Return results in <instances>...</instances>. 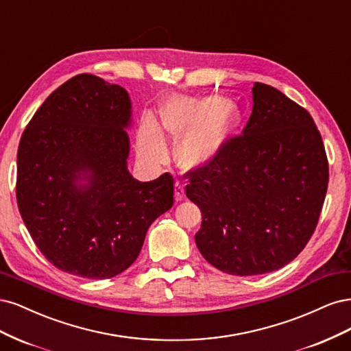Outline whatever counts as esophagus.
Here are the masks:
<instances>
[{
  "label": "esophagus",
  "instance_id": "1",
  "mask_svg": "<svg viewBox=\"0 0 351 351\" xmlns=\"http://www.w3.org/2000/svg\"><path fill=\"white\" fill-rule=\"evenodd\" d=\"M185 198V186L182 182L175 184V201H182Z\"/></svg>",
  "mask_w": 351,
  "mask_h": 351
}]
</instances>
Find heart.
I'll return each instance as SVG.
<instances>
[{
	"label": "heart",
	"mask_w": 351,
	"mask_h": 351,
	"mask_svg": "<svg viewBox=\"0 0 351 351\" xmlns=\"http://www.w3.org/2000/svg\"><path fill=\"white\" fill-rule=\"evenodd\" d=\"M242 122L243 110L232 100L175 96L160 108V128L152 117L144 118L137 150L147 163L162 162L166 157L163 130L172 138H179L176 162L185 169H201L219 159Z\"/></svg>",
	"instance_id": "1"
}]
</instances>
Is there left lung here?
<instances>
[{
    "mask_svg": "<svg viewBox=\"0 0 351 351\" xmlns=\"http://www.w3.org/2000/svg\"><path fill=\"white\" fill-rule=\"evenodd\" d=\"M243 135L185 176L202 214L195 243L223 273L258 276L293 261L318 224L328 160L312 117L280 90L255 83Z\"/></svg>",
    "mask_w": 351,
    "mask_h": 351,
    "instance_id": "8db88e82",
    "label": "left lung"
}]
</instances>
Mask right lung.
Listing matches in <instances>:
<instances>
[{"label":"right lung","mask_w":351,"mask_h":351,"mask_svg":"<svg viewBox=\"0 0 351 351\" xmlns=\"http://www.w3.org/2000/svg\"><path fill=\"white\" fill-rule=\"evenodd\" d=\"M128 92L78 74L52 92L17 152L19 211L58 269L112 278L137 259L150 224L173 206V178L140 182L128 171Z\"/></svg>","instance_id":"obj_1"}]
</instances>
